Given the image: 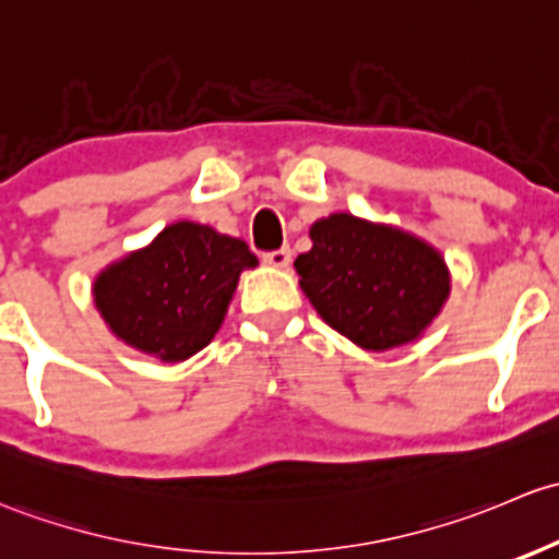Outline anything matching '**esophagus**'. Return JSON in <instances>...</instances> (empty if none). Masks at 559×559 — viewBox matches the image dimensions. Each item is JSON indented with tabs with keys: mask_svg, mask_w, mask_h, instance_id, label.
Returning <instances> with one entry per match:
<instances>
[{
	"mask_svg": "<svg viewBox=\"0 0 559 559\" xmlns=\"http://www.w3.org/2000/svg\"><path fill=\"white\" fill-rule=\"evenodd\" d=\"M263 263L274 269H287L290 266V247H280V250L263 252Z\"/></svg>",
	"mask_w": 559,
	"mask_h": 559,
	"instance_id": "1",
	"label": "esophagus"
}]
</instances>
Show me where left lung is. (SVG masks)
<instances>
[{
	"instance_id": "obj_1",
	"label": "left lung",
	"mask_w": 559,
	"mask_h": 559,
	"mask_svg": "<svg viewBox=\"0 0 559 559\" xmlns=\"http://www.w3.org/2000/svg\"><path fill=\"white\" fill-rule=\"evenodd\" d=\"M298 285L333 331L371 353L423 336L450 296L444 258L393 226L336 212L309 228Z\"/></svg>"
}]
</instances>
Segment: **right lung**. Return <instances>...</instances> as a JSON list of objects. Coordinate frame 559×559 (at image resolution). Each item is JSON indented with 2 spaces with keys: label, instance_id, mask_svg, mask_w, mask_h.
<instances>
[{
  "label": "right lung",
  "instance_id": "add662e5",
  "mask_svg": "<svg viewBox=\"0 0 559 559\" xmlns=\"http://www.w3.org/2000/svg\"><path fill=\"white\" fill-rule=\"evenodd\" d=\"M252 266L258 258L241 239L180 221L109 263L94 282V301L120 342L180 364L215 338L239 274Z\"/></svg>",
  "mask_w": 559,
  "mask_h": 559
}]
</instances>
